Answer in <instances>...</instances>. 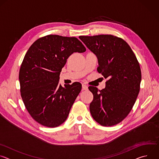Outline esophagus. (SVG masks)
<instances>
[{"instance_id":"34e87169","label":"esophagus","mask_w":159,"mask_h":159,"mask_svg":"<svg viewBox=\"0 0 159 159\" xmlns=\"http://www.w3.org/2000/svg\"><path fill=\"white\" fill-rule=\"evenodd\" d=\"M88 86L85 84H82V90H87Z\"/></svg>"}]
</instances>
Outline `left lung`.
<instances>
[{"label":"left lung","instance_id":"left-lung-1","mask_svg":"<svg viewBox=\"0 0 159 159\" xmlns=\"http://www.w3.org/2000/svg\"><path fill=\"white\" fill-rule=\"evenodd\" d=\"M79 38L97 56V70L107 79L104 89L89 87L94 97L90 104V114L102 126L116 125L128 115L139 94L142 79L139 62L121 38L100 34Z\"/></svg>","mask_w":159,"mask_h":159}]
</instances>
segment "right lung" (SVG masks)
<instances>
[{
  "instance_id": "right-lung-1",
  "label": "right lung",
  "mask_w": 159,
  "mask_h": 159,
  "mask_svg": "<svg viewBox=\"0 0 159 159\" xmlns=\"http://www.w3.org/2000/svg\"><path fill=\"white\" fill-rule=\"evenodd\" d=\"M86 48L75 37L50 34L35 41L26 52L19 74L22 101L31 117L43 126L55 128L67 118L80 93L78 82L58 84L67 58Z\"/></svg>"
}]
</instances>
